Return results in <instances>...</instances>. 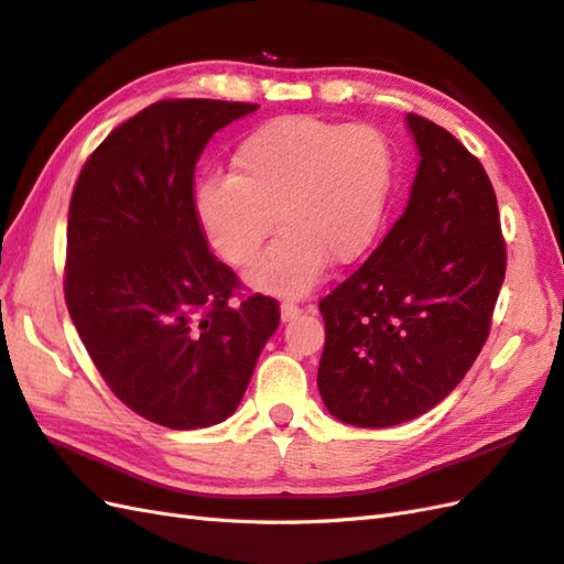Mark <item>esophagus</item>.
Masks as SVG:
<instances>
[{
	"mask_svg": "<svg viewBox=\"0 0 564 564\" xmlns=\"http://www.w3.org/2000/svg\"><path fill=\"white\" fill-rule=\"evenodd\" d=\"M300 312H302L300 305H295L293 300H283V302H281V319H283V322L295 319V316H297Z\"/></svg>",
	"mask_w": 564,
	"mask_h": 564,
	"instance_id": "esophagus-1",
	"label": "esophagus"
}]
</instances>
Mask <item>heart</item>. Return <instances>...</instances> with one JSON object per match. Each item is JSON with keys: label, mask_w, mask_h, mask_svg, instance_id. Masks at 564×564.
Segmentation results:
<instances>
[{"label": "heart", "mask_w": 564, "mask_h": 564, "mask_svg": "<svg viewBox=\"0 0 564 564\" xmlns=\"http://www.w3.org/2000/svg\"><path fill=\"white\" fill-rule=\"evenodd\" d=\"M391 178L393 156L379 128L281 117L240 140L230 176L199 185L197 214L214 250L236 269L254 262L279 224V240L250 279L267 291L305 293L328 259L350 264L371 248Z\"/></svg>", "instance_id": "b5f03b06"}]
</instances>
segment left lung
<instances>
[{"label": "left lung", "instance_id": "obj_1", "mask_svg": "<svg viewBox=\"0 0 564 564\" xmlns=\"http://www.w3.org/2000/svg\"><path fill=\"white\" fill-rule=\"evenodd\" d=\"M410 202L379 248L322 297L319 393L345 424L383 429L436 408L490 334L508 267L496 191L465 144L408 113Z\"/></svg>", "mask_w": 564, "mask_h": 564}]
</instances>
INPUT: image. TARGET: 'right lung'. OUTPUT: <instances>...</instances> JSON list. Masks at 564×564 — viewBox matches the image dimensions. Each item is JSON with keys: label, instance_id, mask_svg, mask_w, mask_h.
<instances>
[{"label": "right lung", "instance_id": "right-lung-1", "mask_svg": "<svg viewBox=\"0 0 564 564\" xmlns=\"http://www.w3.org/2000/svg\"><path fill=\"white\" fill-rule=\"evenodd\" d=\"M257 105L159 99L102 140L68 205L64 297L97 371L126 408L169 429L234 414L279 302L240 295L207 248L195 166Z\"/></svg>", "mask_w": 564, "mask_h": 564}]
</instances>
